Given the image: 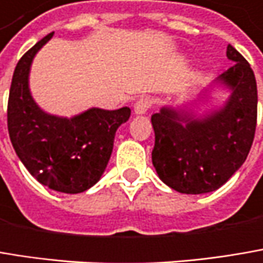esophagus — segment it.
Wrapping results in <instances>:
<instances>
[{
  "label": "esophagus",
  "mask_w": 263,
  "mask_h": 263,
  "mask_svg": "<svg viewBox=\"0 0 263 263\" xmlns=\"http://www.w3.org/2000/svg\"><path fill=\"white\" fill-rule=\"evenodd\" d=\"M151 107V100L148 97H141L136 103H135V114L136 115H143L148 112V109Z\"/></svg>",
  "instance_id": "1"
}]
</instances>
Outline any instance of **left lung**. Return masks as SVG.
I'll return each instance as SVG.
<instances>
[{"label": "left lung", "mask_w": 263, "mask_h": 263, "mask_svg": "<svg viewBox=\"0 0 263 263\" xmlns=\"http://www.w3.org/2000/svg\"><path fill=\"white\" fill-rule=\"evenodd\" d=\"M234 61L216 79L231 89L228 102L203 117L164 106L151 117L156 133L153 164L159 178L185 195L220 189L246 161L256 132L257 86L246 58L228 46Z\"/></svg>", "instance_id": "obj_1"}]
</instances>
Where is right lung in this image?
<instances>
[{"label": "right lung", "mask_w": 263, "mask_h": 263, "mask_svg": "<svg viewBox=\"0 0 263 263\" xmlns=\"http://www.w3.org/2000/svg\"><path fill=\"white\" fill-rule=\"evenodd\" d=\"M53 32L37 42L14 68L7 106L11 145L40 184L61 193H82L102 178L118 127L130 118L125 106L117 110L91 107L64 118L46 114L29 91V68L35 53Z\"/></svg>", "instance_id": "add662e5"}]
</instances>
